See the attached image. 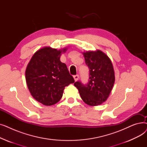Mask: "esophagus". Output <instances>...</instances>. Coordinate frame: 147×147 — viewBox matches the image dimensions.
Here are the masks:
<instances>
[{
  "mask_svg": "<svg viewBox=\"0 0 147 147\" xmlns=\"http://www.w3.org/2000/svg\"><path fill=\"white\" fill-rule=\"evenodd\" d=\"M79 76L78 74L74 76V79L75 81H78L79 80Z\"/></svg>",
  "mask_w": 147,
  "mask_h": 147,
  "instance_id": "34e87169",
  "label": "esophagus"
}]
</instances>
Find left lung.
<instances>
[{"mask_svg": "<svg viewBox=\"0 0 147 147\" xmlns=\"http://www.w3.org/2000/svg\"><path fill=\"white\" fill-rule=\"evenodd\" d=\"M89 69V80L86 84L74 83L84 102L97 106L105 102L113 89L115 73L110 58L100 50L83 52Z\"/></svg>", "mask_w": 147, "mask_h": 147, "instance_id": "left-lung-1", "label": "left lung"}]
</instances>
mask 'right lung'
I'll return each mask as SVG.
<instances>
[{"instance_id": "right-lung-1", "label": "right lung", "mask_w": 147, "mask_h": 147, "mask_svg": "<svg viewBox=\"0 0 147 147\" xmlns=\"http://www.w3.org/2000/svg\"><path fill=\"white\" fill-rule=\"evenodd\" d=\"M67 49L42 48L34 53L27 66L28 89L33 98L44 105H52L59 101L65 87L74 82L66 65L60 61L62 53Z\"/></svg>"}]
</instances>
